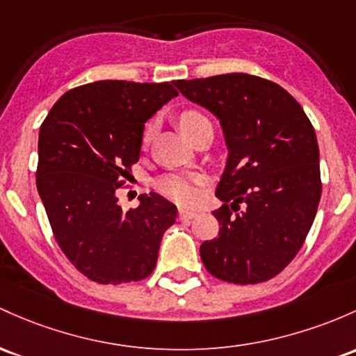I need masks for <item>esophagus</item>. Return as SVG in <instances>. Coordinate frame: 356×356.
<instances>
[{
    "label": "esophagus",
    "instance_id": "obj_1",
    "mask_svg": "<svg viewBox=\"0 0 356 356\" xmlns=\"http://www.w3.org/2000/svg\"><path fill=\"white\" fill-rule=\"evenodd\" d=\"M197 213L196 211H191V209H179V220L181 221H189L193 218H196Z\"/></svg>",
    "mask_w": 356,
    "mask_h": 356
}]
</instances>
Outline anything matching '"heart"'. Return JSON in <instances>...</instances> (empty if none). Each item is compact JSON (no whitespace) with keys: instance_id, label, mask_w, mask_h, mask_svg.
Wrapping results in <instances>:
<instances>
[{"instance_id":"1","label":"heart","mask_w":356,"mask_h":356,"mask_svg":"<svg viewBox=\"0 0 356 356\" xmlns=\"http://www.w3.org/2000/svg\"><path fill=\"white\" fill-rule=\"evenodd\" d=\"M208 121L202 113L194 111V109H187L179 116V127L182 128V131L187 136L194 134V130L201 123ZM152 136V127L148 124L145 135H143V143H148ZM199 182L201 179L197 175H189V174H169L160 177L155 182V187L160 194H163L165 197L172 199V201L179 202V204H194L199 199Z\"/></svg>"}]
</instances>
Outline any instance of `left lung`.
<instances>
[{
	"mask_svg": "<svg viewBox=\"0 0 356 356\" xmlns=\"http://www.w3.org/2000/svg\"><path fill=\"white\" fill-rule=\"evenodd\" d=\"M174 86L220 120L228 147L216 187L225 204L213 211L220 233L201 245L202 264L225 282H265L298 255L318 211L314 128L286 89L261 77L235 72Z\"/></svg>",
	"mask_w": 356,
	"mask_h": 356,
	"instance_id": "1",
	"label": "left lung"
}]
</instances>
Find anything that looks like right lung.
Here are the masks:
<instances>
[{
  "label": "right lung",
  "instance_id": "add662e5",
  "mask_svg": "<svg viewBox=\"0 0 356 356\" xmlns=\"http://www.w3.org/2000/svg\"><path fill=\"white\" fill-rule=\"evenodd\" d=\"M179 92L169 83L97 81L65 92L38 135L37 189L58 247L97 284L154 272L177 208L150 193L123 213L115 191L138 162L145 121Z\"/></svg>",
  "mask_w": 356,
  "mask_h": 356
}]
</instances>
